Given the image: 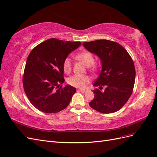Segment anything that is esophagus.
<instances>
[{"mask_svg":"<svg viewBox=\"0 0 157 157\" xmlns=\"http://www.w3.org/2000/svg\"><path fill=\"white\" fill-rule=\"evenodd\" d=\"M77 91L80 92H82V93L86 92V90H82V89H78V90H77Z\"/></svg>","mask_w":157,"mask_h":157,"instance_id":"obj_1","label":"esophagus"}]
</instances>
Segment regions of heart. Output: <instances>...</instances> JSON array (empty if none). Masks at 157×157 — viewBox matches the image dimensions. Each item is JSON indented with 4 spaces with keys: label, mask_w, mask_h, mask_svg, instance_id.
Segmentation results:
<instances>
[{
    "label": "heart",
    "mask_w": 157,
    "mask_h": 157,
    "mask_svg": "<svg viewBox=\"0 0 157 157\" xmlns=\"http://www.w3.org/2000/svg\"><path fill=\"white\" fill-rule=\"evenodd\" d=\"M76 58L81 61L86 67H88V69L92 72H96L98 71L99 65L94 63V56L90 52L88 51L80 52L76 56ZM63 69L65 73H69L72 69L71 60L69 58H66L64 59L63 62ZM90 81V78L88 76L80 75H74L67 79V82L69 85L78 88H84Z\"/></svg>",
    "instance_id": "heart-1"
}]
</instances>
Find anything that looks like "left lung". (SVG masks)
<instances>
[{"label": "left lung", "mask_w": 157, "mask_h": 157, "mask_svg": "<svg viewBox=\"0 0 157 157\" xmlns=\"http://www.w3.org/2000/svg\"><path fill=\"white\" fill-rule=\"evenodd\" d=\"M82 44L101 61L102 69L94 86H99L100 90L105 87L104 92L98 88L93 90L94 98L90 106L101 113L120 110L134 89L136 70L131 56L124 47L111 40H97Z\"/></svg>", "instance_id": "8db88e82"}]
</instances>
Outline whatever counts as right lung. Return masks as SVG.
<instances>
[{
	"mask_svg": "<svg viewBox=\"0 0 157 157\" xmlns=\"http://www.w3.org/2000/svg\"><path fill=\"white\" fill-rule=\"evenodd\" d=\"M81 44L50 39L30 52L23 77L25 94L32 105L43 113H55L68 106L76 88L64 82L63 62L71 52Z\"/></svg>",
	"mask_w": 157,
	"mask_h": 157,
	"instance_id": "right-lung-1",
	"label": "right lung"
}]
</instances>
